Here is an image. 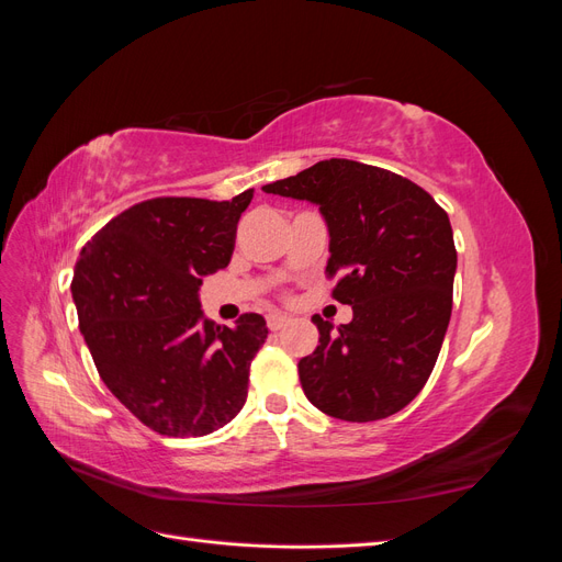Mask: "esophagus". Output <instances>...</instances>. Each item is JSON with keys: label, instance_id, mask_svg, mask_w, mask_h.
I'll use <instances>...</instances> for the list:
<instances>
[{"label": "esophagus", "instance_id": "obj_1", "mask_svg": "<svg viewBox=\"0 0 562 562\" xmlns=\"http://www.w3.org/2000/svg\"><path fill=\"white\" fill-rule=\"evenodd\" d=\"M285 323H288V318L281 316V314H269V316H267V326H269L271 333H277V330L285 328Z\"/></svg>", "mask_w": 562, "mask_h": 562}]
</instances>
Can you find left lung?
Returning <instances> with one entry per match:
<instances>
[{
	"label": "left lung",
	"instance_id": "left-lung-1",
	"mask_svg": "<svg viewBox=\"0 0 562 562\" xmlns=\"http://www.w3.org/2000/svg\"><path fill=\"white\" fill-rule=\"evenodd\" d=\"M262 192L312 201L330 234L333 297L353 318L312 316L318 347L297 363L321 413L345 422L394 415L427 384L452 312L457 250L448 213L403 176L326 159Z\"/></svg>",
	"mask_w": 562,
	"mask_h": 562
}]
</instances>
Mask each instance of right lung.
<instances>
[{"label": "right lung", "mask_w": 562, "mask_h": 562, "mask_svg": "<svg viewBox=\"0 0 562 562\" xmlns=\"http://www.w3.org/2000/svg\"><path fill=\"white\" fill-rule=\"evenodd\" d=\"M250 199H147L81 248L72 300L98 375L161 436L213 434L246 403L267 323L241 314L234 328L217 326L203 318L199 288L229 265Z\"/></svg>", "instance_id": "1"}]
</instances>
